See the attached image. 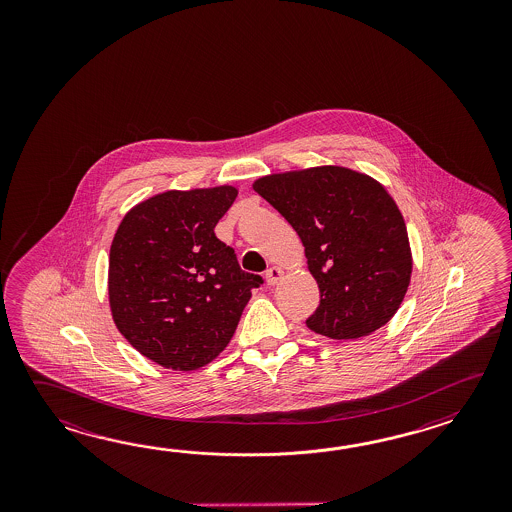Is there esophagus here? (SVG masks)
I'll use <instances>...</instances> for the list:
<instances>
[{
  "label": "esophagus",
  "mask_w": 512,
  "mask_h": 512,
  "mask_svg": "<svg viewBox=\"0 0 512 512\" xmlns=\"http://www.w3.org/2000/svg\"><path fill=\"white\" fill-rule=\"evenodd\" d=\"M283 272L282 269H278V267H271V269H267L265 272V280H267V285H276V283L282 280Z\"/></svg>",
  "instance_id": "1"
}]
</instances>
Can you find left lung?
<instances>
[{
	"mask_svg": "<svg viewBox=\"0 0 512 512\" xmlns=\"http://www.w3.org/2000/svg\"><path fill=\"white\" fill-rule=\"evenodd\" d=\"M254 190L304 243L320 304L305 320L318 335L366 337L399 309L412 276L403 216L384 186L342 166L261 177Z\"/></svg>",
	"mask_w": 512,
	"mask_h": 512,
	"instance_id": "left-lung-1",
	"label": "left lung"
}]
</instances>
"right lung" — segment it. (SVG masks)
<instances>
[{"instance_id": "1", "label": "right lung", "mask_w": 512, "mask_h": 512, "mask_svg": "<svg viewBox=\"0 0 512 512\" xmlns=\"http://www.w3.org/2000/svg\"><path fill=\"white\" fill-rule=\"evenodd\" d=\"M232 186L170 190L131 208L109 251V305L122 337L172 370H197L227 348L260 274L241 271L214 229Z\"/></svg>"}]
</instances>
